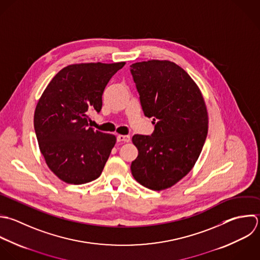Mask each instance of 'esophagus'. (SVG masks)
<instances>
[{
	"label": "esophagus",
	"instance_id": "34e87169",
	"mask_svg": "<svg viewBox=\"0 0 260 260\" xmlns=\"http://www.w3.org/2000/svg\"><path fill=\"white\" fill-rule=\"evenodd\" d=\"M116 140H117L118 143H127V142L131 141V137H129V136H122V135H119V136H117Z\"/></svg>",
	"mask_w": 260,
	"mask_h": 260
}]
</instances>
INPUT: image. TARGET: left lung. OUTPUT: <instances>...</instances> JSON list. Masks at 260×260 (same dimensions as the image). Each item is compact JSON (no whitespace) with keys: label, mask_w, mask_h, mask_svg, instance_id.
<instances>
[{"label":"left lung","mask_w":260,"mask_h":260,"mask_svg":"<svg viewBox=\"0 0 260 260\" xmlns=\"http://www.w3.org/2000/svg\"><path fill=\"white\" fill-rule=\"evenodd\" d=\"M131 73L144 114L155 124L151 136L133 137L139 155L132 162V174L149 189H166L200 157L208 135L206 103L189 75L172 61L136 62Z\"/></svg>","instance_id":"left-lung-1"}]
</instances>
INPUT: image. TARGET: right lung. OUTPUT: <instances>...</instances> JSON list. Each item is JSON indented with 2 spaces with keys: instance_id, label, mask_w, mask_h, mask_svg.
Wrapping results in <instances>:
<instances>
[{
  "instance_id": "1",
  "label": "right lung",
  "mask_w": 260,
  "mask_h": 260,
  "mask_svg": "<svg viewBox=\"0 0 260 260\" xmlns=\"http://www.w3.org/2000/svg\"><path fill=\"white\" fill-rule=\"evenodd\" d=\"M124 64L68 66L40 97L34 113L36 138L47 166L62 181L84 184L101 175L116 138L90 127L88 113L100 112L107 83Z\"/></svg>"
}]
</instances>
